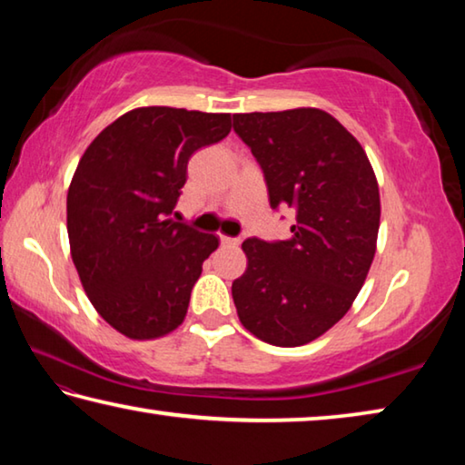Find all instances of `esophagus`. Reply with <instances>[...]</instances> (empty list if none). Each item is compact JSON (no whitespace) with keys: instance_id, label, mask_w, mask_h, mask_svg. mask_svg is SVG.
<instances>
[{"instance_id":"esophagus-1","label":"esophagus","mask_w":465,"mask_h":465,"mask_svg":"<svg viewBox=\"0 0 465 465\" xmlns=\"http://www.w3.org/2000/svg\"><path fill=\"white\" fill-rule=\"evenodd\" d=\"M242 240L240 238H230V235H222V243H225V246H238Z\"/></svg>"}]
</instances>
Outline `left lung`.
I'll return each mask as SVG.
<instances>
[{"mask_svg": "<svg viewBox=\"0 0 465 465\" xmlns=\"http://www.w3.org/2000/svg\"><path fill=\"white\" fill-rule=\"evenodd\" d=\"M233 131L264 172L272 209H295L291 238L242 243L248 269L232 295L243 328L302 346L332 328L375 256L380 186L359 141L320 108L233 114Z\"/></svg>", "mask_w": 465, "mask_h": 465, "instance_id": "obj_1", "label": "left lung"}]
</instances>
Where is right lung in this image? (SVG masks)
<instances>
[{"label": "right lung", "mask_w": 465, "mask_h": 465, "mask_svg": "<svg viewBox=\"0 0 465 465\" xmlns=\"http://www.w3.org/2000/svg\"><path fill=\"white\" fill-rule=\"evenodd\" d=\"M230 131V114L143 106L108 124L77 163L67 193L74 264L96 312L133 341L184 322L219 240L172 215L191 155Z\"/></svg>", "instance_id": "obj_1"}]
</instances>
